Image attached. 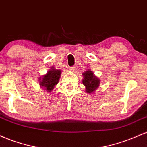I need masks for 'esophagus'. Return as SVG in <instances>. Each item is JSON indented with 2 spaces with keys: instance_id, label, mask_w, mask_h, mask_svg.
<instances>
[{
  "instance_id": "1",
  "label": "esophagus",
  "mask_w": 147,
  "mask_h": 147,
  "mask_svg": "<svg viewBox=\"0 0 147 147\" xmlns=\"http://www.w3.org/2000/svg\"><path fill=\"white\" fill-rule=\"evenodd\" d=\"M69 70H70V72H75V70H76V68L75 67H70V68H69Z\"/></svg>"
}]
</instances>
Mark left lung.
<instances>
[{
	"instance_id": "obj_1",
	"label": "left lung",
	"mask_w": 147,
	"mask_h": 147,
	"mask_svg": "<svg viewBox=\"0 0 147 147\" xmlns=\"http://www.w3.org/2000/svg\"><path fill=\"white\" fill-rule=\"evenodd\" d=\"M84 79H82V83L86 87V91L88 93H92L97 90L100 84V80L94 75L93 72L88 70L83 73Z\"/></svg>"
}]
</instances>
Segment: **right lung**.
<instances>
[{
	"label": "right lung",
	"mask_w": 147,
	"mask_h": 147,
	"mask_svg": "<svg viewBox=\"0 0 147 147\" xmlns=\"http://www.w3.org/2000/svg\"><path fill=\"white\" fill-rule=\"evenodd\" d=\"M61 73V70H56L54 67H52L46 75H43L39 78L40 86L43 87V88H45V90H48L49 92H51L55 86L58 84Z\"/></svg>",
	"instance_id": "1"
}]
</instances>
